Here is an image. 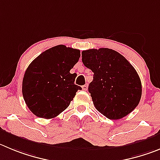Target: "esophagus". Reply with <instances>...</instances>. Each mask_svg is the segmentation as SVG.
<instances>
[{
	"instance_id": "1",
	"label": "esophagus",
	"mask_w": 160,
	"mask_h": 160,
	"mask_svg": "<svg viewBox=\"0 0 160 160\" xmlns=\"http://www.w3.org/2000/svg\"><path fill=\"white\" fill-rule=\"evenodd\" d=\"M88 88V84H85V85H83V86H82V89H83V91H87Z\"/></svg>"
}]
</instances>
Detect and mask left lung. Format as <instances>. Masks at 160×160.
Listing matches in <instances>:
<instances>
[{"label":"left lung","mask_w":160,"mask_h":160,"mask_svg":"<svg viewBox=\"0 0 160 160\" xmlns=\"http://www.w3.org/2000/svg\"><path fill=\"white\" fill-rule=\"evenodd\" d=\"M82 62L94 72L88 92L98 112L118 120L137 107L142 94L141 79L125 57L111 49H91L82 51Z\"/></svg>","instance_id":"8db88e82"}]
</instances>
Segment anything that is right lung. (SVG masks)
<instances>
[{
  "label": "right lung",
  "mask_w": 160,
  "mask_h": 160,
  "mask_svg": "<svg viewBox=\"0 0 160 160\" xmlns=\"http://www.w3.org/2000/svg\"><path fill=\"white\" fill-rule=\"evenodd\" d=\"M80 51L58 45L42 52L25 72L22 92L29 110L37 117L50 119L69 106L81 88L74 83L70 70L78 62Z\"/></svg>",
  "instance_id": "obj_1"
}]
</instances>
